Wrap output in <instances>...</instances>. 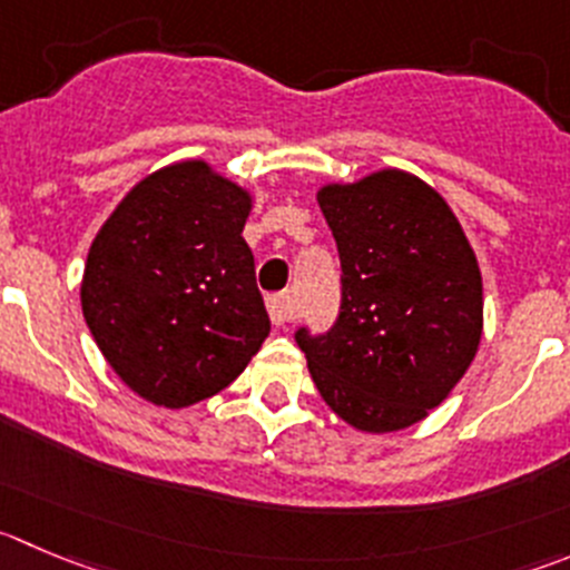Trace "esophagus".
I'll use <instances>...</instances> for the list:
<instances>
[{"mask_svg": "<svg viewBox=\"0 0 570 570\" xmlns=\"http://www.w3.org/2000/svg\"><path fill=\"white\" fill-rule=\"evenodd\" d=\"M268 316L276 327H285L296 318V302L291 294H276L268 299Z\"/></svg>", "mask_w": 570, "mask_h": 570, "instance_id": "obj_1", "label": "esophagus"}]
</instances>
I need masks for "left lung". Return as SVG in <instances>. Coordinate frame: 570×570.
<instances>
[{
	"label": "left lung",
	"mask_w": 570,
	"mask_h": 570,
	"mask_svg": "<svg viewBox=\"0 0 570 570\" xmlns=\"http://www.w3.org/2000/svg\"><path fill=\"white\" fill-rule=\"evenodd\" d=\"M341 257L327 333L296 330L324 403L357 431L420 422L462 381L481 341V271L436 189L400 170L318 193Z\"/></svg>",
	"instance_id": "left-lung-1"
}]
</instances>
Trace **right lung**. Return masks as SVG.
<instances>
[{
    "instance_id": "add662e5",
    "label": "right lung",
    "mask_w": 570,
    "mask_h": 570,
    "mask_svg": "<svg viewBox=\"0 0 570 570\" xmlns=\"http://www.w3.org/2000/svg\"><path fill=\"white\" fill-rule=\"evenodd\" d=\"M252 198L204 161L142 178L102 224L80 305L139 397L184 409L229 386L271 333L243 240Z\"/></svg>"
}]
</instances>
